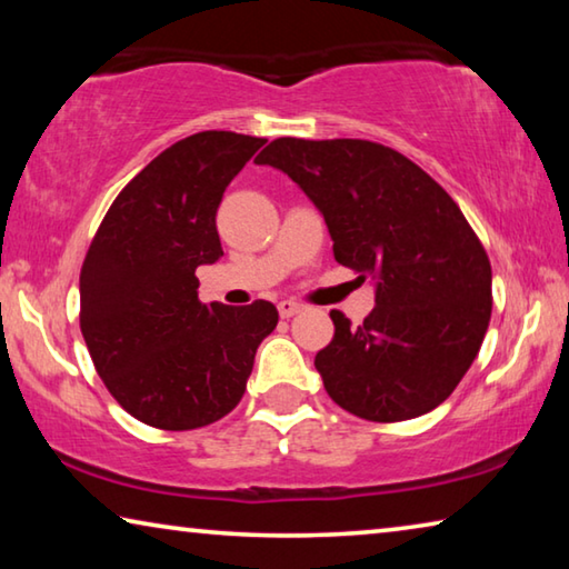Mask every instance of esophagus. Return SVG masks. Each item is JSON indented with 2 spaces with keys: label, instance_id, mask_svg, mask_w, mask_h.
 <instances>
[{
  "label": "esophagus",
  "instance_id": "1",
  "mask_svg": "<svg viewBox=\"0 0 569 569\" xmlns=\"http://www.w3.org/2000/svg\"><path fill=\"white\" fill-rule=\"evenodd\" d=\"M303 306L296 303V301H281L278 303V313H281V319H291V316L301 313Z\"/></svg>",
  "mask_w": 569,
  "mask_h": 569
}]
</instances>
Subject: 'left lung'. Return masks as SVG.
Returning a JSON list of instances; mask_svg holds the SVG:
<instances>
[{
	"instance_id": "1",
	"label": "left lung",
	"mask_w": 569,
	"mask_h": 569,
	"mask_svg": "<svg viewBox=\"0 0 569 569\" xmlns=\"http://www.w3.org/2000/svg\"><path fill=\"white\" fill-rule=\"evenodd\" d=\"M256 162L298 182L329 226L336 261L377 281L359 329L331 311L333 339L313 361L329 397L369 421L437 409L492 316V266L459 206L417 162L371 140L278 138Z\"/></svg>"
}]
</instances>
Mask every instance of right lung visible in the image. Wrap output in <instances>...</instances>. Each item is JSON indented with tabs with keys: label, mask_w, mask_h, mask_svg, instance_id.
<instances>
[{
	"label": "right lung",
	"mask_w": 569,
	"mask_h": 569,
	"mask_svg": "<svg viewBox=\"0 0 569 569\" xmlns=\"http://www.w3.org/2000/svg\"><path fill=\"white\" fill-rule=\"evenodd\" d=\"M263 138L196 132L162 150L120 196L80 271V329L104 387L142 423L188 431L243 399L273 303H200L196 268L223 256L216 213Z\"/></svg>",
	"instance_id": "right-lung-1"
}]
</instances>
